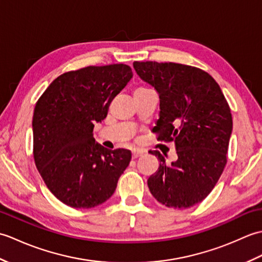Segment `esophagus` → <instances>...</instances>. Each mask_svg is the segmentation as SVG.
Masks as SVG:
<instances>
[{
	"label": "esophagus",
	"instance_id": "esophagus-1",
	"mask_svg": "<svg viewBox=\"0 0 262 262\" xmlns=\"http://www.w3.org/2000/svg\"><path fill=\"white\" fill-rule=\"evenodd\" d=\"M132 154H133V159H136L138 157H141V155H143L144 152L141 151V149H133Z\"/></svg>",
	"mask_w": 262,
	"mask_h": 262
}]
</instances>
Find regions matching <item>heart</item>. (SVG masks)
Masks as SVG:
<instances>
[{
    "label": "heart",
    "mask_w": 262,
    "mask_h": 262,
    "mask_svg": "<svg viewBox=\"0 0 262 262\" xmlns=\"http://www.w3.org/2000/svg\"><path fill=\"white\" fill-rule=\"evenodd\" d=\"M145 90H147V89H145V88H138L135 92H137V91H145Z\"/></svg>",
    "instance_id": "1"
}]
</instances>
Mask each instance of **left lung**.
<instances>
[{
	"label": "left lung",
	"instance_id": "obj_1",
	"mask_svg": "<svg viewBox=\"0 0 262 262\" xmlns=\"http://www.w3.org/2000/svg\"><path fill=\"white\" fill-rule=\"evenodd\" d=\"M137 75L160 98V118L154 127L159 141H173L178 159L160 161L147 186L159 203L185 209L208 196L226 164L233 129L232 115L217 82L205 71L177 63L134 62Z\"/></svg>",
	"mask_w": 262,
	"mask_h": 262
}]
</instances>
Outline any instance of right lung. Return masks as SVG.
I'll return each instance as SVG.
<instances>
[{
    "label": "right lung",
    "instance_id": "1",
    "mask_svg": "<svg viewBox=\"0 0 262 262\" xmlns=\"http://www.w3.org/2000/svg\"><path fill=\"white\" fill-rule=\"evenodd\" d=\"M133 77L125 64L68 72L55 79L36 103L33 158L47 188L63 204L92 208L108 200L130 162V151L108 149L93 127Z\"/></svg>",
    "mask_w": 262,
    "mask_h": 262
}]
</instances>
